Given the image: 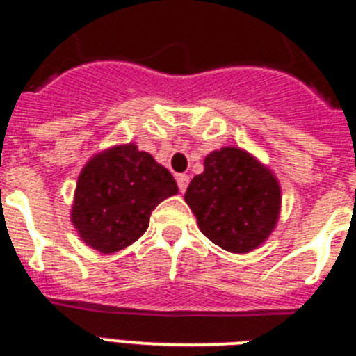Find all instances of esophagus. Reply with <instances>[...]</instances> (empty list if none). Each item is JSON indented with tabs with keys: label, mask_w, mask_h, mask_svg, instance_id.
<instances>
[{
	"label": "esophagus",
	"mask_w": 356,
	"mask_h": 356,
	"mask_svg": "<svg viewBox=\"0 0 356 356\" xmlns=\"http://www.w3.org/2000/svg\"><path fill=\"white\" fill-rule=\"evenodd\" d=\"M176 181H178V187H180L181 193H185L188 187V176L187 175H180L178 178H176Z\"/></svg>",
	"instance_id": "esophagus-1"
}]
</instances>
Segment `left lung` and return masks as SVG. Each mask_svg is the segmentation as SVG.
Instances as JSON below:
<instances>
[{
  "mask_svg": "<svg viewBox=\"0 0 356 356\" xmlns=\"http://www.w3.org/2000/svg\"><path fill=\"white\" fill-rule=\"evenodd\" d=\"M185 201L203 235L232 253L260 246L278 221L280 185L259 160L237 147L212 151Z\"/></svg>",
  "mask_w": 356,
  "mask_h": 356,
  "instance_id": "obj_1",
  "label": "left lung"
}]
</instances>
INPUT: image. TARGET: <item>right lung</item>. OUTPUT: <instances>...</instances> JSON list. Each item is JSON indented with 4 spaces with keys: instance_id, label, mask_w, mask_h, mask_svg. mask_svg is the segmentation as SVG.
<instances>
[{
    "instance_id": "right-lung-1",
    "label": "right lung",
    "mask_w": 356,
    "mask_h": 356,
    "mask_svg": "<svg viewBox=\"0 0 356 356\" xmlns=\"http://www.w3.org/2000/svg\"><path fill=\"white\" fill-rule=\"evenodd\" d=\"M176 193L172 175L149 153L135 144L112 147L81 171L71 219L90 248L115 253L137 241L153 209Z\"/></svg>"
}]
</instances>
